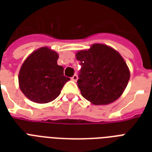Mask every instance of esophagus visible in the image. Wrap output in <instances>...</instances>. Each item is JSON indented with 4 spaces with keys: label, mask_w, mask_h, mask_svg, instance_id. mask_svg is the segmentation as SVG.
I'll list each match as a JSON object with an SVG mask.
<instances>
[{
    "label": "esophagus",
    "mask_w": 152,
    "mask_h": 152,
    "mask_svg": "<svg viewBox=\"0 0 152 152\" xmlns=\"http://www.w3.org/2000/svg\"><path fill=\"white\" fill-rule=\"evenodd\" d=\"M71 79H72V80L76 81V80H77V79H78V76H77V75H76V74H74Z\"/></svg>",
    "instance_id": "obj_1"
}]
</instances>
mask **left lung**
<instances>
[{"instance_id":"obj_1","label":"left lung","mask_w":152,"mask_h":152,"mask_svg":"<svg viewBox=\"0 0 152 152\" xmlns=\"http://www.w3.org/2000/svg\"><path fill=\"white\" fill-rule=\"evenodd\" d=\"M81 69L77 80L83 97L95 105H106L124 92L129 69L120 53L103 44H93L76 54Z\"/></svg>"}]
</instances>
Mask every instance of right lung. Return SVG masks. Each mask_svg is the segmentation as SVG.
Returning a JSON list of instances; mask_svg holds the SVG:
<instances>
[{
    "mask_svg": "<svg viewBox=\"0 0 152 152\" xmlns=\"http://www.w3.org/2000/svg\"><path fill=\"white\" fill-rule=\"evenodd\" d=\"M58 54L48 47L34 51L20 68V88L30 100L46 103L61 94L70 78L64 76V68L57 64Z\"/></svg>",
    "mask_w": 152,
    "mask_h": 152,
    "instance_id": "obj_1",
    "label": "right lung"
}]
</instances>
